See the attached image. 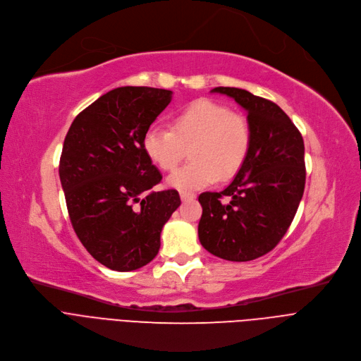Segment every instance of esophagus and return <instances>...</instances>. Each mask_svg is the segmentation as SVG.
Returning a JSON list of instances; mask_svg holds the SVG:
<instances>
[{
  "mask_svg": "<svg viewBox=\"0 0 361 361\" xmlns=\"http://www.w3.org/2000/svg\"><path fill=\"white\" fill-rule=\"evenodd\" d=\"M180 197L183 202H190L193 199H196V195L192 193V192H185V190H181L180 192Z\"/></svg>",
  "mask_w": 361,
  "mask_h": 361,
  "instance_id": "esophagus-1",
  "label": "esophagus"
}]
</instances>
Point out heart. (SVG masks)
Here are the masks:
<instances>
[{
  "label": "heart",
  "instance_id": "b5f03b06",
  "mask_svg": "<svg viewBox=\"0 0 361 361\" xmlns=\"http://www.w3.org/2000/svg\"><path fill=\"white\" fill-rule=\"evenodd\" d=\"M250 143L249 120L212 99L190 102L176 114L171 128L154 126L143 136L146 155L164 171H173L190 147L193 161L168 178L180 190L233 178L244 165Z\"/></svg>",
  "mask_w": 361,
  "mask_h": 361
}]
</instances>
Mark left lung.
I'll use <instances>...</instances> for the list:
<instances>
[{"label":"left lung","instance_id":"obj_1","mask_svg":"<svg viewBox=\"0 0 361 361\" xmlns=\"http://www.w3.org/2000/svg\"><path fill=\"white\" fill-rule=\"evenodd\" d=\"M211 92L247 111L252 143L233 183L199 196L203 207L199 240L225 260L249 262L269 253L286 235L305 193L306 165L301 133L276 104L238 87ZM228 197V202H222Z\"/></svg>","mask_w":361,"mask_h":361}]
</instances>
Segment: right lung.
<instances>
[{
  "mask_svg": "<svg viewBox=\"0 0 361 361\" xmlns=\"http://www.w3.org/2000/svg\"><path fill=\"white\" fill-rule=\"evenodd\" d=\"M173 92L124 86L102 94L71 123L60 180L74 233L104 267L128 272L154 259L165 222L181 204L174 188L155 192L159 169L143 136Z\"/></svg>",
  "mask_w": 361,
  "mask_h": 361,
  "instance_id": "obj_1",
  "label": "right lung"
}]
</instances>
